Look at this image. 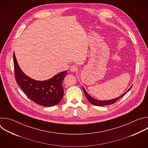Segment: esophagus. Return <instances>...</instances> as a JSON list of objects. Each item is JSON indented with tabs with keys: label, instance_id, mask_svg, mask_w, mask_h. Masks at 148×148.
<instances>
[{
	"label": "esophagus",
	"instance_id": "esophagus-1",
	"mask_svg": "<svg viewBox=\"0 0 148 148\" xmlns=\"http://www.w3.org/2000/svg\"><path fill=\"white\" fill-rule=\"evenodd\" d=\"M70 70V71L74 73V72H77V71H78V67H77V66L73 65V66H71Z\"/></svg>",
	"mask_w": 148,
	"mask_h": 148
}]
</instances>
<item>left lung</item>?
<instances>
[{"instance_id": "left-lung-1", "label": "left lung", "mask_w": 148, "mask_h": 148, "mask_svg": "<svg viewBox=\"0 0 148 148\" xmlns=\"http://www.w3.org/2000/svg\"><path fill=\"white\" fill-rule=\"evenodd\" d=\"M132 86H131V87L126 92H125L123 94H122V95H121L120 97H118V98H116L115 99H111V100H107V101H99V100H97V99H95L94 98H92L87 92L85 90V89H84L83 87H82V89H83V91L84 92V94H85L87 99L90 101V103H91L92 104L95 105V106H103V105H110V104H112L115 102H116L118 100H119L121 98H122L126 92H127L128 91H130L131 88H132Z\"/></svg>"}]
</instances>
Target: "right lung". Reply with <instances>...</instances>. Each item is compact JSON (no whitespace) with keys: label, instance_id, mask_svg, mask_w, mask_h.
<instances>
[{"label":"right lung","instance_id":"right-lung-1","mask_svg":"<svg viewBox=\"0 0 148 148\" xmlns=\"http://www.w3.org/2000/svg\"><path fill=\"white\" fill-rule=\"evenodd\" d=\"M14 75L18 86L25 94L35 103L44 107H53L63 97L62 82L67 71L58 73L46 81L34 80L27 76L19 67L13 53Z\"/></svg>","mask_w":148,"mask_h":148}]
</instances>
